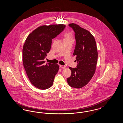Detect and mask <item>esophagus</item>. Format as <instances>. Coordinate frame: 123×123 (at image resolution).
<instances>
[{
    "mask_svg": "<svg viewBox=\"0 0 123 123\" xmlns=\"http://www.w3.org/2000/svg\"><path fill=\"white\" fill-rule=\"evenodd\" d=\"M59 66H60V67L61 68V69H64L66 67H65V66H64V65H59Z\"/></svg>",
    "mask_w": 123,
    "mask_h": 123,
    "instance_id": "obj_1",
    "label": "esophagus"
}]
</instances>
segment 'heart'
Masks as SVG:
<instances>
[{"label":"heart","instance_id":"obj_1","mask_svg":"<svg viewBox=\"0 0 123 123\" xmlns=\"http://www.w3.org/2000/svg\"><path fill=\"white\" fill-rule=\"evenodd\" d=\"M65 38L64 39L71 40H73L72 35L69 32H67L65 35Z\"/></svg>","mask_w":123,"mask_h":123}]
</instances>
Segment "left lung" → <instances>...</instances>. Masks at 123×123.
Listing matches in <instances>:
<instances>
[{
    "mask_svg": "<svg viewBox=\"0 0 123 123\" xmlns=\"http://www.w3.org/2000/svg\"><path fill=\"white\" fill-rule=\"evenodd\" d=\"M75 33L76 45L73 55L77 61L76 68H69L71 76L67 79L69 86L81 88L88 84L95 72L98 53L93 35L89 31L74 23L69 24Z\"/></svg>",
    "mask_w": 123,
    "mask_h": 123,
    "instance_id": "obj_1",
    "label": "left lung"
}]
</instances>
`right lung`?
<instances>
[{"label": "right lung", "instance_id": "1", "mask_svg": "<svg viewBox=\"0 0 123 123\" xmlns=\"http://www.w3.org/2000/svg\"><path fill=\"white\" fill-rule=\"evenodd\" d=\"M63 24L43 25L31 33L22 50L24 67L30 82L41 90L51 87L58 73V64H45L44 59L51 48L52 40L64 31Z\"/></svg>", "mask_w": 123, "mask_h": 123}]
</instances>
